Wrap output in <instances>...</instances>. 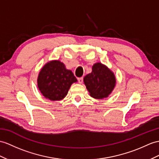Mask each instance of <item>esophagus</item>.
Here are the masks:
<instances>
[{
	"label": "esophagus",
	"instance_id": "1",
	"mask_svg": "<svg viewBox=\"0 0 159 159\" xmlns=\"http://www.w3.org/2000/svg\"><path fill=\"white\" fill-rule=\"evenodd\" d=\"M83 77H79V78H77V80H78V82L80 84H82L83 83Z\"/></svg>",
	"mask_w": 159,
	"mask_h": 159
}]
</instances>
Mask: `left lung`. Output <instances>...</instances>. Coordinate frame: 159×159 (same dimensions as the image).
<instances>
[{"instance_id": "obj_1", "label": "left lung", "mask_w": 159, "mask_h": 159, "mask_svg": "<svg viewBox=\"0 0 159 159\" xmlns=\"http://www.w3.org/2000/svg\"><path fill=\"white\" fill-rule=\"evenodd\" d=\"M84 82L92 97L97 99L107 98L115 88L114 73L105 65L96 63L92 67V71L84 77Z\"/></svg>"}]
</instances>
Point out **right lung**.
Here are the masks:
<instances>
[{
  "instance_id": "right-lung-1",
  "label": "right lung",
  "mask_w": 159,
  "mask_h": 159,
  "mask_svg": "<svg viewBox=\"0 0 159 159\" xmlns=\"http://www.w3.org/2000/svg\"><path fill=\"white\" fill-rule=\"evenodd\" d=\"M77 82L71 71L59 61L48 62L42 68L38 77V87L45 98L60 100L68 93L71 84Z\"/></svg>"
}]
</instances>
